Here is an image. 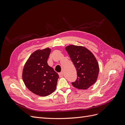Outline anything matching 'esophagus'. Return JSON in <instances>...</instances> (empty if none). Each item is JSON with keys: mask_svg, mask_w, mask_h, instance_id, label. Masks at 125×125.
<instances>
[{"mask_svg": "<svg viewBox=\"0 0 125 125\" xmlns=\"http://www.w3.org/2000/svg\"><path fill=\"white\" fill-rule=\"evenodd\" d=\"M58 74H59V77H63V73H58Z\"/></svg>", "mask_w": 125, "mask_h": 125, "instance_id": "esophagus-1", "label": "esophagus"}]
</instances>
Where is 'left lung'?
I'll return each instance as SVG.
<instances>
[{
	"label": "left lung",
	"instance_id": "8db88e82",
	"mask_svg": "<svg viewBox=\"0 0 125 125\" xmlns=\"http://www.w3.org/2000/svg\"><path fill=\"white\" fill-rule=\"evenodd\" d=\"M65 49L77 70V80L72 84L79 89H88L96 82L99 75V63L95 56L81 46L71 45Z\"/></svg>",
	"mask_w": 125,
	"mask_h": 125
}]
</instances>
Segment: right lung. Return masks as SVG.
<instances>
[{
    "mask_svg": "<svg viewBox=\"0 0 125 125\" xmlns=\"http://www.w3.org/2000/svg\"><path fill=\"white\" fill-rule=\"evenodd\" d=\"M51 50H39L29 57L24 66L22 79L30 91L37 95L46 96L55 90L58 73L47 63Z\"/></svg>",
    "mask_w": 125,
    "mask_h": 125,
    "instance_id": "obj_1",
    "label": "right lung"
}]
</instances>
